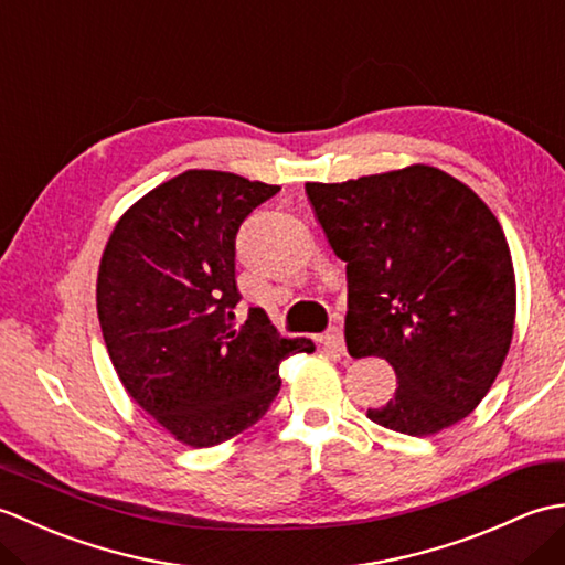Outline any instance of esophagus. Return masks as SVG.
Here are the masks:
<instances>
[{
  "label": "esophagus",
  "mask_w": 565,
  "mask_h": 565,
  "mask_svg": "<svg viewBox=\"0 0 565 565\" xmlns=\"http://www.w3.org/2000/svg\"><path fill=\"white\" fill-rule=\"evenodd\" d=\"M326 344L330 347V350L344 354V338H342V328H340V326H332V328L326 332Z\"/></svg>",
  "instance_id": "34e87169"
}]
</instances>
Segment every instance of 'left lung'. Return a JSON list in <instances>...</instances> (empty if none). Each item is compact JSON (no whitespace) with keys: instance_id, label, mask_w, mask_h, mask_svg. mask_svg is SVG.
Here are the masks:
<instances>
[{"instance_id":"obj_1","label":"left lung","mask_w":565,"mask_h":565,"mask_svg":"<svg viewBox=\"0 0 565 565\" xmlns=\"http://www.w3.org/2000/svg\"><path fill=\"white\" fill-rule=\"evenodd\" d=\"M328 243L347 262L344 340L383 356L398 388L369 419L423 437L486 398L514 330V269L486 203L437 167L308 182Z\"/></svg>"}]
</instances>
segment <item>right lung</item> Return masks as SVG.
Listing matches in <instances>:
<instances>
[{
  "label": "right lung",
  "mask_w": 565,
  "mask_h": 565,
  "mask_svg": "<svg viewBox=\"0 0 565 565\" xmlns=\"http://www.w3.org/2000/svg\"><path fill=\"white\" fill-rule=\"evenodd\" d=\"M276 191L189 170L134 203L106 243L97 313L111 364L130 398L189 447L255 425L281 388L284 359L316 350L281 338L262 308L235 326V237Z\"/></svg>",
  "instance_id": "1"
}]
</instances>
